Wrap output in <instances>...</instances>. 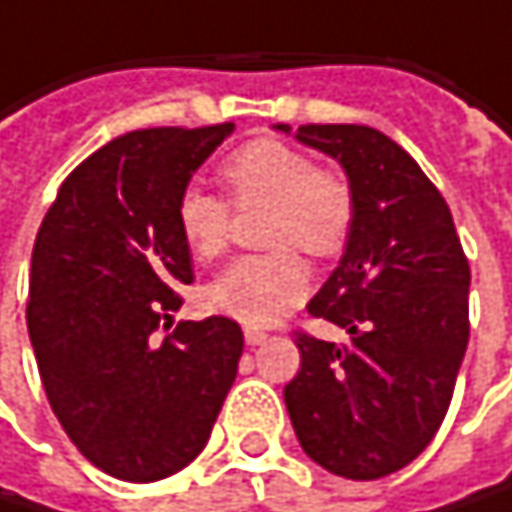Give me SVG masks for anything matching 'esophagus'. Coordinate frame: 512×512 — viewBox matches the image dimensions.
I'll return each instance as SVG.
<instances>
[{
	"instance_id": "34e87169",
	"label": "esophagus",
	"mask_w": 512,
	"mask_h": 512,
	"mask_svg": "<svg viewBox=\"0 0 512 512\" xmlns=\"http://www.w3.org/2000/svg\"><path fill=\"white\" fill-rule=\"evenodd\" d=\"M244 340H247V346H262L268 340V334L262 328H244Z\"/></svg>"
}]
</instances>
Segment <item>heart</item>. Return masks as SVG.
I'll list each match as a JSON object with an SVG mask.
<instances>
[{"instance_id": "heart-1", "label": "heart", "mask_w": 512, "mask_h": 512, "mask_svg": "<svg viewBox=\"0 0 512 512\" xmlns=\"http://www.w3.org/2000/svg\"><path fill=\"white\" fill-rule=\"evenodd\" d=\"M223 178L238 205H268L265 256L232 259L208 286V310L244 325H271L286 316L310 289V256H331L343 247L355 220V193L337 172L316 169V160L292 145L259 139L223 160ZM175 220L184 244L199 259H214L229 238V208L220 196L190 184L178 193Z\"/></svg>"}]
</instances>
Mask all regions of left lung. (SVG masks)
<instances>
[{
  "label": "left lung",
  "mask_w": 512,
  "mask_h": 512,
  "mask_svg": "<svg viewBox=\"0 0 512 512\" xmlns=\"http://www.w3.org/2000/svg\"><path fill=\"white\" fill-rule=\"evenodd\" d=\"M334 157L355 193L343 256L307 304L349 343L298 334L283 399L304 453L346 480H379L438 432L468 346L471 271L423 169L367 125H274Z\"/></svg>",
  "instance_id": "obj_1"
}]
</instances>
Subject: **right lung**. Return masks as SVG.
I'll use <instances>...</instances> for the list:
<instances>
[{"label":"right lung","mask_w":512,"mask_h":512,"mask_svg":"<svg viewBox=\"0 0 512 512\" xmlns=\"http://www.w3.org/2000/svg\"><path fill=\"white\" fill-rule=\"evenodd\" d=\"M232 130L116 136L62 181L35 238L26 325L47 399L77 450L128 483L190 465L238 373L244 334L226 316L157 334L193 283L178 193Z\"/></svg>","instance_id":"1"}]
</instances>
